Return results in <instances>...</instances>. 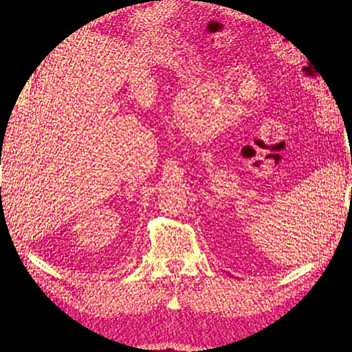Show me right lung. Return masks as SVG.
<instances>
[{
	"label": "right lung",
	"mask_w": 352,
	"mask_h": 352,
	"mask_svg": "<svg viewBox=\"0 0 352 352\" xmlns=\"http://www.w3.org/2000/svg\"><path fill=\"white\" fill-rule=\"evenodd\" d=\"M0 163H1V162H0Z\"/></svg>",
	"instance_id": "add662e5"
}]
</instances>
